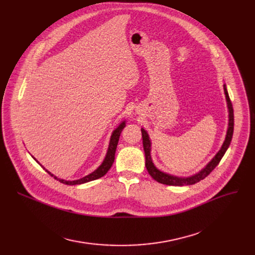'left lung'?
<instances>
[{"instance_id":"1","label":"left lung","mask_w":255,"mask_h":255,"mask_svg":"<svg viewBox=\"0 0 255 255\" xmlns=\"http://www.w3.org/2000/svg\"><path fill=\"white\" fill-rule=\"evenodd\" d=\"M224 93H225V97L227 101V106H229V112H230V123H229V129H227L226 133V137L225 140L221 146L220 151L216 154V156L212 159V161L202 170L200 172L196 173L195 176H192L190 178H177L173 176H169L167 173H164L162 171H160L157 169L152 162V158H151V141L149 139L148 133L144 131V129H141V136H142V143H143V150L145 154V167L148 169L150 176L157 182L164 184V185H170V186H183V185H192L200 180H204L206 177H208L210 173L213 171V169L215 168L220 160L222 159L223 155L225 154L227 148H229L232 138H233V133H234V109H233V104L230 99L229 93H227L226 87L224 85Z\"/></svg>"}]
</instances>
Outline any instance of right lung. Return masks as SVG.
<instances>
[{
	"label": "right lung",
	"instance_id": "add662e5",
	"mask_svg": "<svg viewBox=\"0 0 255 255\" xmlns=\"http://www.w3.org/2000/svg\"><path fill=\"white\" fill-rule=\"evenodd\" d=\"M124 127H125V122H123L122 124H121L114 131L113 135H112V138H111L109 151H107V154H106V157L104 159V161L95 171H93L92 173H90V175H88L87 177H85L83 179L76 180V181H65V180H59V181L61 183H63V184H67V185H77V184H84V183H87V182H90V181L97 180V179L103 177L105 173L110 170V168L112 167V165H113V163L115 161V155H116V150H117V145H118V142H119L120 134H121V132H122ZM46 171H47V173H49L51 177H53V178L58 180V178L53 176L52 173H50L48 170H46Z\"/></svg>",
	"mask_w": 255,
	"mask_h": 255
}]
</instances>
